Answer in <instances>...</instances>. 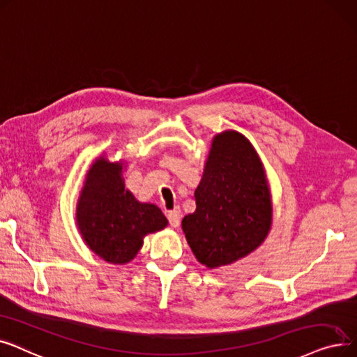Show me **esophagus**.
Returning <instances> with one entry per match:
<instances>
[{
	"label": "esophagus",
	"mask_w": 357,
	"mask_h": 357,
	"mask_svg": "<svg viewBox=\"0 0 357 357\" xmlns=\"http://www.w3.org/2000/svg\"><path fill=\"white\" fill-rule=\"evenodd\" d=\"M168 220H169V225L177 228L180 225V218H181V213L178 209H174V211H169L168 212Z\"/></svg>",
	"instance_id": "1"
}]
</instances>
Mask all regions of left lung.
<instances>
[{
    "mask_svg": "<svg viewBox=\"0 0 357 357\" xmlns=\"http://www.w3.org/2000/svg\"><path fill=\"white\" fill-rule=\"evenodd\" d=\"M195 199L196 211L183 218L181 229L200 264H232L267 238L273 220L268 181L243 133L215 135Z\"/></svg>",
    "mask_w": 357,
    "mask_h": 357,
    "instance_id": "obj_1",
    "label": "left lung"
}]
</instances>
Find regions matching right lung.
Wrapping results in <instances>:
<instances>
[{
    "mask_svg": "<svg viewBox=\"0 0 357 357\" xmlns=\"http://www.w3.org/2000/svg\"><path fill=\"white\" fill-rule=\"evenodd\" d=\"M123 169L121 161L96 158L77 203V225L84 243L112 264L133 260L145 236L168 225L158 206L137 200L125 188Z\"/></svg>",
    "mask_w": 357,
    "mask_h": 357,
    "instance_id": "add662e5",
    "label": "right lung"
}]
</instances>
